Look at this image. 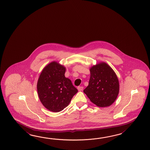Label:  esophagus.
Wrapping results in <instances>:
<instances>
[{"mask_svg": "<svg viewBox=\"0 0 150 150\" xmlns=\"http://www.w3.org/2000/svg\"><path fill=\"white\" fill-rule=\"evenodd\" d=\"M77 89H78L79 91H83V87H82V86H78L77 87Z\"/></svg>", "mask_w": 150, "mask_h": 150, "instance_id": "esophagus-1", "label": "esophagus"}]
</instances>
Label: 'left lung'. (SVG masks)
Here are the masks:
<instances>
[{
    "mask_svg": "<svg viewBox=\"0 0 150 150\" xmlns=\"http://www.w3.org/2000/svg\"><path fill=\"white\" fill-rule=\"evenodd\" d=\"M88 85L83 92L99 107H108L115 102L119 93L118 78L112 67L100 62L90 68Z\"/></svg>",
    "mask_w": 150,
    "mask_h": 150,
    "instance_id": "8db88e82",
    "label": "left lung"
}]
</instances>
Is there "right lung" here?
<instances>
[{
  "label": "right lung",
  "instance_id": "add662e5",
  "mask_svg": "<svg viewBox=\"0 0 150 150\" xmlns=\"http://www.w3.org/2000/svg\"><path fill=\"white\" fill-rule=\"evenodd\" d=\"M66 68L57 62L46 65L40 75L37 90L42 105L52 112H61L69 105L78 90L65 76Z\"/></svg>",
  "mask_w": 150,
  "mask_h": 150
}]
</instances>
